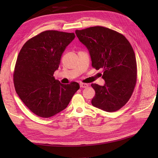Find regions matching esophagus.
Here are the masks:
<instances>
[{
    "label": "esophagus",
    "instance_id": "esophagus-1",
    "mask_svg": "<svg viewBox=\"0 0 158 158\" xmlns=\"http://www.w3.org/2000/svg\"><path fill=\"white\" fill-rule=\"evenodd\" d=\"M88 84H85V83H80V88H87L88 86Z\"/></svg>",
    "mask_w": 158,
    "mask_h": 158
}]
</instances>
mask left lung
I'll use <instances>...</instances> for the list:
<instances>
[{"mask_svg":"<svg viewBox=\"0 0 158 158\" xmlns=\"http://www.w3.org/2000/svg\"><path fill=\"white\" fill-rule=\"evenodd\" d=\"M75 33L88 49L92 66L103 69L105 84H92L95 92L92 106L107 112L120 109L131 98L136 82V60L131 44L121 33L102 26Z\"/></svg>","mask_w":158,"mask_h":158,"instance_id":"8db88e82","label":"left lung"}]
</instances>
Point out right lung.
<instances>
[{
    "label": "right lung",
    "instance_id": "right-lung-1",
    "mask_svg": "<svg viewBox=\"0 0 158 158\" xmlns=\"http://www.w3.org/2000/svg\"><path fill=\"white\" fill-rule=\"evenodd\" d=\"M74 33L47 30L31 38L19 52L14 73L16 92L36 115L49 118L66 109L80 88L78 83L63 84L53 76L62 54Z\"/></svg>",
    "mask_w": 158,
    "mask_h": 158
}]
</instances>
